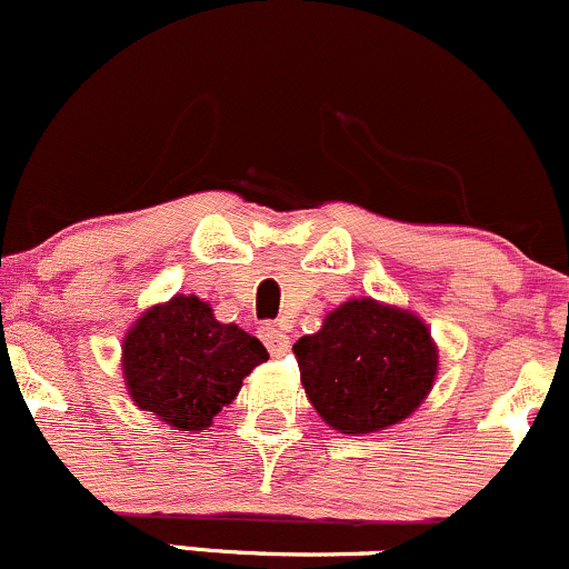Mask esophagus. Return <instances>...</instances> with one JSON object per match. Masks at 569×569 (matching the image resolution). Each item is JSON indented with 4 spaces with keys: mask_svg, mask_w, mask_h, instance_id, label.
Wrapping results in <instances>:
<instances>
[{
    "mask_svg": "<svg viewBox=\"0 0 569 569\" xmlns=\"http://www.w3.org/2000/svg\"><path fill=\"white\" fill-rule=\"evenodd\" d=\"M260 339L273 358H282L290 352V336H287L279 326H262Z\"/></svg>",
    "mask_w": 569,
    "mask_h": 569,
    "instance_id": "1",
    "label": "esophagus"
}]
</instances>
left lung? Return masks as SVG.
I'll use <instances>...</instances> for the list:
<instances>
[{"mask_svg": "<svg viewBox=\"0 0 569 569\" xmlns=\"http://www.w3.org/2000/svg\"><path fill=\"white\" fill-rule=\"evenodd\" d=\"M309 405L339 433H375L409 418L431 393L439 350L415 311L350 298L320 331L292 345Z\"/></svg>", "mask_w": 569, "mask_h": 569, "instance_id": "8db88e82", "label": "left lung"}]
</instances>
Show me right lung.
Masks as SVG:
<instances>
[{
	"label": "right lung",
	"instance_id": "right-lung-1",
	"mask_svg": "<svg viewBox=\"0 0 569 569\" xmlns=\"http://www.w3.org/2000/svg\"><path fill=\"white\" fill-rule=\"evenodd\" d=\"M268 352L236 322H219L209 301L173 296L138 317L121 341V371L138 409L176 431L200 433L233 405L243 377Z\"/></svg>",
	"mask_w": 569,
	"mask_h": 569
}]
</instances>
